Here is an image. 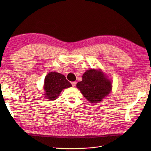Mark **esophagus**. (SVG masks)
Instances as JSON below:
<instances>
[{"label": "esophagus", "instance_id": "obj_1", "mask_svg": "<svg viewBox=\"0 0 151 151\" xmlns=\"http://www.w3.org/2000/svg\"><path fill=\"white\" fill-rule=\"evenodd\" d=\"M71 84H72V86H73V87H75V86H76V81H73V82H71Z\"/></svg>", "mask_w": 151, "mask_h": 151}]
</instances>
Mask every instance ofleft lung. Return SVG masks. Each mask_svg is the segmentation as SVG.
Wrapping results in <instances>:
<instances>
[{
  "label": "left lung",
  "mask_w": 151,
  "mask_h": 151,
  "mask_svg": "<svg viewBox=\"0 0 151 151\" xmlns=\"http://www.w3.org/2000/svg\"><path fill=\"white\" fill-rule=\"evenodd\" d=\"M77 88L91 103H99L111 91V83L100 71L91 69L83 75V80L78 82Z\"/></svg>",
  "instance_id": "1"
}]
</instances>
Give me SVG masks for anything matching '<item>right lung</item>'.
Here are the masks:
<instances>
[{
  "label": "right lung",
  "mask_w": 151,
  "mask_h": 151,
  "mask_svg": "<svg viewBox=\"0 0 151 151\" xmlns=\"http://www.w3.org/2000/svg\"><path fill=\"white\" fill-rule=\"evenodd\" d=\"M71 86L65 76L57 72H50L45 78V97L47 99H56L61 91Z\"/></svg>",
  "instance_id": "add662e5"
}]
</instances>
